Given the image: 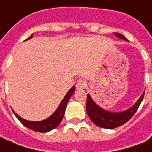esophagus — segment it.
I'll use <instances>...</instances> for the list:
<instances>
[{
    "mask_svg": "<svg viewBox=\"0 0 152 152\" xmlns=\"http://www.w3.org/2000/svg\"><path fill=\"white\" fill-rule=\"evenodd\" d=\"M86 81L85 80L82 79H80L77 80V82H76V88L78 89H85L86 87Z\"/></svg>",
    "mask_w": 152,
    "mask_h": 152,
    "instance_id": "34e87169",
    "label": "esophagus"
}]
</instances>
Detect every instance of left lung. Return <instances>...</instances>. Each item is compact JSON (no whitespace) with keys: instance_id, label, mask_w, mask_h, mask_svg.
<instances>
[{"instance_id":"left-lung-1","label":"left lung","mask_w":152,"mask_h":152,"mask_svg":"<svg viewBox=\"0 0 152 152\" xmlns=\"http://www.w3.org/2000/svg\"><path fill=\"white\" fill-rule=\"evenodd\" d=\"M114 35L121 39L127 40V39L124 37L123 35L120 33L115 32ZM144 94H145V91L142 93L139 99L132 107L121 112H111L101 108L93 101L90 95L87 94L86 112L89 117L90 118V120L97 126L105 128V129H114V128L119 127L129 121L134 113L137 112L138 107L140 106L141 102L143 99Z\"/></svg>"}]
</instances>
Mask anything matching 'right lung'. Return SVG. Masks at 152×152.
Returning a JSON list of instances; mask_svg holds the SVG:
<instances>
[{"mask_svg": "<svg viewBox=\"0 0 152 152\" xmlns=\"http://www.w3.org/2000/svg\"><path fill=\"white\" fill-rule=\"evenodd\" d=\"M32 37L31 35L30 37L27 39L29 40ZM75 91V86H73L72 88H71L69 89V91L66 93V94L65 97L63 98V101L61 102L60 105L58 106V107L57 108L55 112H53V115H51L50 117L47 118L45 120L41 121H29L27 120H24L22 117H20L19 115L16 114L14 111V114L15 115V116L18 118V121L21 122L22 124H23L24 126H26L30 129L37 131V132H40V133H46L49 131L52 130L59 124V123L63 120L64 114H65V109H66V104L69 101V99H71V97L73 94V93Z\"/></svg>", "mask_w": 152, "mask_h": 152, "instance_id": "obj_1", "label": "right lung"}]
</instances>
